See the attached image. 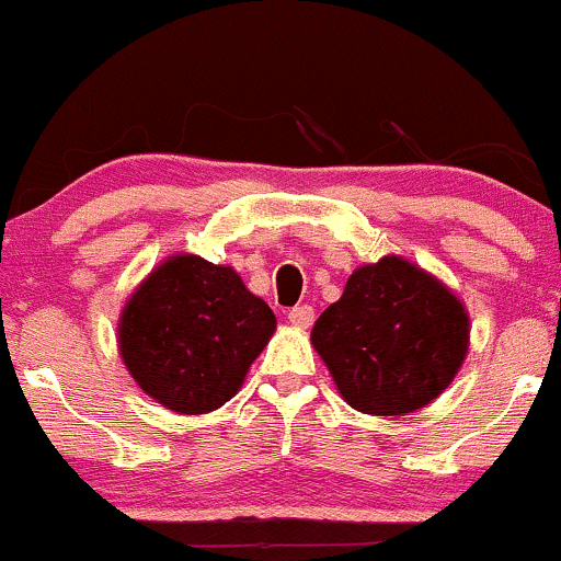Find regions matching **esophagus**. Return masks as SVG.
Returning a JSON list of instances; mask_svg holds the SVG:
<instances>
[{
  "label": "esophagus",
  "mask_w": 561,
  "mask_h": 561,
  "mask_svg": "<svg viewBox=\"0 0 561 561\" xmlns=\"http://www.w3.org/2000/svg\"><path fill=\"white\" fill-rule=\"evenodd\" d=\"M313 317H317V313H313L311 306H295L293 311L287 313V321L293 327H298V330H308V327L313 324Z\"/></svg>",
  "instance_id": "1"
}]
</instances>
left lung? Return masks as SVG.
I'll return each mask as SVG.
<instances>
[{"instance_id":"obj_1","label":"left lung","mask_w":561,"mask_h":561,"mask_svg":"<svg viewBox=\"0 0 561 561\" xmlns=\"http://www.w3.org/2000/svg\"><path fill=\"white\" fill-rule=\"evenodd\" d=\"M311 345L347 405L405 416L454 382L469 351L459 295L401 255L364 263L317 319Z\"/></svg>"}]
</instances>
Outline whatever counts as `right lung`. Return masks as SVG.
Instances as JSON below:
<instances>
[{
	"mask_svg": "<svg viewBox=\"0 0 561 561\" xmlns=\"http://www.w3.org/2000/svg\"><path fill=\"white\" fill-rule=\"evenodd\" d=\"M274 330V311L234 268L176 253L126 300L118 351L152 401L176 414H208L237 396Z\"/></svg>",
	"mask_w": 561,
	"mask_h": 561,
	"instance_id": "add662e5",
	"label": "right lung"
}]
</instances>
